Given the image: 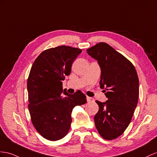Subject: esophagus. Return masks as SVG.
<instances>
[{"label":"esophagus","mask_w":157,"mask_h":157,"mask_svg":"<svg viewBox=\"0 0 157 157\" xmlns=\"http://www.w3.org/2000/svg\"><path fill=\"white\" fill-rule=\"evenodd\" d=\"M87 102H92V101H94V99L93 98H91L87 97Z\"/></svg>","instance_id":"esophagus-1"}]
</instances>
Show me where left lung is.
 <instances>
[{
	"label": "left lung",
	"instance_id": "obj_1",
	"mask_svg": "<svg viewBox=\"0 0 157 157\" xmlns=\"http://www.w3.org/2000/svg\"><path fill=\"white\" fill-rule=\"evenodd\" d=\"M87 52L101 67L100 87L105 88L107 98L105 103L95 101V127L104 139L113 140L125 131L137 105L138 75L133 64L107 43L99 42Z\"/></svg>",
	"mask_w": 157,
	"mask_h": 157
}]
</instances>
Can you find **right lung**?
<instances>
[{
    "label": "right lung",
    "mask_w": 157,
    "mask_h": 157,
    "mask_svg": "<svg viewBox=\"0 0 157 157\" xmlns=\"http://www.w3.org/2000/svg\"><path fill=\"white\" fill-rule=\"evenodd\" d=\"M82 51L67 46L49 48L38 56L31 67L27 80L30 118L47 140L63 138L70 130L74 107L86 103L81 91L62 94V81L70 74L72 63Z\"/></svg>",
    "instance_id": "1"
}]
</instances>
